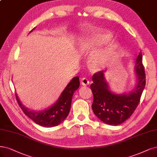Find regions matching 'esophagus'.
<instances>
[{"label":"esophagus","mask_w":157,"mask_h":157,"mask_svg":"<svg viewBox=\"0 0 157 157\" xmlns=\"http://www.w3.org/2000/svg\"><path fill=\"white\" fill-rule=\"evenodd\" d=\"M80 83L82 86H88L90 83L89 80L86 78H82L80 80Z\"/></svg>","instance_id":"1"}]
</instances>
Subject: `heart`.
<instances>
[{"instance_id":"b5f03b06","label":"heart","mask_w":157,"mask_h":157,"mask_svg":"<svg viewBox=\"0 0 157 157\" xmlns=\"http://www.w3.org/2000/svg\"><path fill=\"white\" fill-rule=\"evenodd\" d=\"M112 36L108 32L98 29H93L81 41V48L94 49L111 41ZM118 48V44L115 41H110L99 51L93 53L89 58L90 66L94 70H100L103 66L105 57L113 55Z\"/></svg>"}]
</instances>
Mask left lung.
<instances>
[{
  "mask_svg": "<svg viewBox=\"0 0 157 157\" xmlns=\"http://www.w3.org/2000/svg\"><path fill=\"white\" fill-rule=\"evenodd\" d=\"M134 70L136 84L128 93L112 91L105 78L104 71L94 75L90 88L94 95L91 107L94 114L101 121L110 125H118L131 117L136 109L145 86V75L142 64V55L137 57Z\"/></svg>",
  "mask_w": 157,
  "mask_h": 157,
  "instance_id": "8db88e82",
  "label": "left lung"
}]
</instances>
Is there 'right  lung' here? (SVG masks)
<instances>
[{"label": "right lung", "instance_id": "1", "mask_svg": "<svg viewBox=\"0 0 157 157\" xmlns=\"http://www.w3.org/2000/svg\"><path fill=\"white\" fill-rule=\"evenodd\" d=\"M79 86V77H73L63 90L55 103L47 109L39 111L30 110L28 108H26L19 100L17 94H15L16 99L25 114L37 125L45 127H55L60 124L68 116L71 109L73 94Z\"/></svg>", "mask_w": 157, "mask_h": 157}]
</instances>
